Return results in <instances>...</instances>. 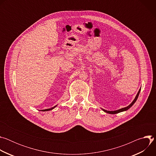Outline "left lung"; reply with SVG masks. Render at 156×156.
<instances>
[{"mask_svg":"<svg viewBox=\"0 0 156 156\" xmlns=\"http://www.w3.org/2000/svg\"><path fill=\"white\" fill-rule=\"evenodd\" d=\"M140 91H141V87H140V89L139 90V91H138V93H137V94H136L135 98L134 99V100H133V102H132L129 105H128L127 107H124V108H120V109H119V110H114V111L106 110L103 109V108H101V109L104 111V112H106V113H107V114H118V113H120V112H124V111H126V110H128L133 104H134L135 103V102L136 101V100H137V99H138V96H139V94H140Z\"/></svg>","mask_w":156,"mask_h":156,"instance_id":"left-lung-1","label":"left lung"}]
</instances>
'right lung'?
Wrapping results in <instances>:
<instances>
[{"label": "right lung", "instance_id": "right-lung-1", "mask_svg": "<svg viewBox=\"0 0 156 156\" xmlns=\"http://www.w3.org/2000/svg\"><path fill=\"white\" fill-rule=\"evenodd\" d=\"M57 105H55L54 107H52V108H48V109H44V110H41V111H43V112H46V111H49V110H51L54 109V108H55V107H57Z\"/></svg>", "mask_w": 156, "mask_h": 156}]
</instances>
